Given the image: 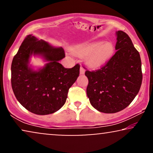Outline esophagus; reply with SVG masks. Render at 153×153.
Wrapping results in <instances>:
<instances>
[{"label":"esophagus","mask_w":153,"mask_h":153,"mask_svg":"<svg viewBox=\"0 0 153 153\" xmlns=\"http://www.w3.org/2000/svg\"><path fill=\"white\" fill-rule=\"evenodd\" d=\"M84 72H85V70L83 69L82 66H81V68H80V74H84Z\"/></svg>","instance_id":"obj_1"}]
</instances>
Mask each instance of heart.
Wrapping results in <instances>:
<instances>
[{
    "label": "heart",
    "instance_id": "obj_1",
    "mask_svg": "<svg viewBox=\"0 0 153 153\" xmlns=\"http://www.w3.org/2000/svg\"><path fill=\"white\" fill-rule=\"evenodd\" d=\"M114 46L111 42H97L83 44L72 49L75 55L85 56L86 64L91 68H97L104 63L114 53Z\"/></svg>",
    "mask_w": 153,
    "mask_h": 153
}]
</instances>
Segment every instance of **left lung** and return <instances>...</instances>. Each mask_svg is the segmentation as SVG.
<instances>
[{
    "label": "left lung",
    "instance_id": "left-lung-1",
    "mask_svg": "<svg viewBox=\"0 0 153 153\" xmlns=\"http://www.w3.org/2000/svg\"><path fill=\"white\" fill-rule=\"evenodd\" d=\"M116 53L99 70H86V93L94 108L105 114L120 111L139 93L143 74L139 51L126 33L118 30Z\"/></svg>",
    "mask_w": 153,
    "mask_h": 153
}]
</instances>
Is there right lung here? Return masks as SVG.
Here are the masks:
<instances>
[{"instance_id": "right-lung-1", "label": "right lung", "mask_w": 153, "mask_h": 153, "mask_svg": "<svg viewBox=\"0 0 153 153\" xmlns=\"http://www.w3.org/2000/svg\"><path fill=\"white\" fill-rule=\"evenodd\" d=\"M40 55L49 62L39 71L28 67L30 56ZM65 56L62 47H53L31 35L26 37L11 65V83L16 100L29 111L48 115L64 105L70 88L79 75L80 65L65 68L58 61Z\"/></svg>"}]
</instances>
